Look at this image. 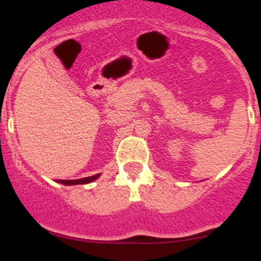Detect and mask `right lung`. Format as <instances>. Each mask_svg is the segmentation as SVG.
Here are the masks:
<instances>
[{"label": "right lung", "instance_id": "1", "mask_svg": "<svg viewBox=\"0 0 261 261\" xmlns=\"http://www.w3.org/2000/svg\"><path fill=\"white\" fill-rule=\"evenodd\" d=\"M98 176H99V174H94V175H92V176H86V178H82V179H74V180H59V182H61V184H64V185L88 184V182L95 180V179H97Z\"/></svg>", "mask_w": 261, "mask_h": 261}]
</instances>
